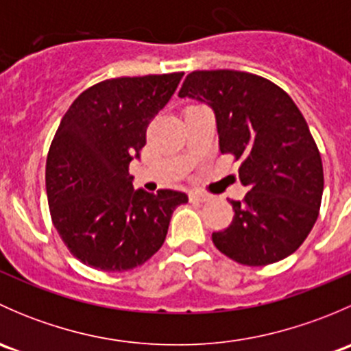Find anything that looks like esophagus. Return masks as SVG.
<instances>
[{
    "mask_svg": "<svg viewBox=\"0 0 351 351\" xmlns=\"http://www.w3.org/2000/svg\"><path fill=\"white\" fill-rule=\"evenodd\" d=\"M190 202H207V200H210V197L208 195H205V193H200V192H190Z\"/></svg>",
    "mask_w": 351,
    "mask_h": 351,
    "instance_id": "esophagus-1",
    "label": "esophagus"
}]
</instances>
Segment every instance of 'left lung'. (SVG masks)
I'll return each instance as SVG.
<instances>
[{"label": "left lung", "mask_w": 351, "mask_h": 351, "mask_svg": "<svg viewBox=\"0 0 351 351\" xmlns=\"http://www.w3.org/2000/svg\"><path fill=\"white\" fill-rule=\"evenodd\" d=\"M180 98L214 110L219 149L232 154L250 192L231 200L234 217L212 234L215 247L247 267L299 250L319 215L324 175L319 149L292 98L271 81L231 69L193 71Z\"/></svg>", "instance_id": "8db88e82"}]
</instances>
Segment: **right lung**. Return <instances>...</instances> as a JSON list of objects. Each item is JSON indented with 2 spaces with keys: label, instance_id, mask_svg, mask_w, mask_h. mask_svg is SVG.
I'll list each match as a JSON object with an SVG mask.
<instances>
[{
  "label": "right lung",
  "instance_id": "obj_1",
  "mask_svg": "<svg viewBox=\"0 0 351 351\" xmlns=\"http://www.w3.org/2000/svg\"><path fill=\"white\" fill-rule=\"evenodd\" d=\"M183 73L113 77L73 101L45 166L52 222L81 263L125 271L162 246L169 219L189 197L175 190H134L129 165L146 146L151 120L169 101Z\"/></svg>",
  "mask_w": 351,
  "mask_h": 351
}]
</instances>
